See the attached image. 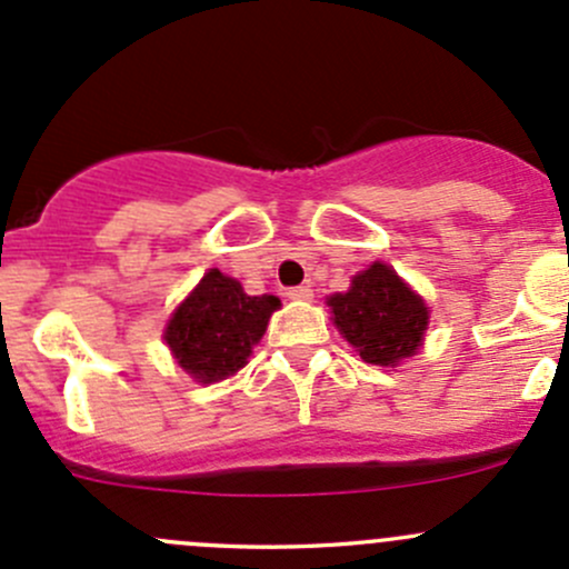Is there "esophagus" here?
Wrapping results in <instances>:
<instances>
[{
  "instance_id": "esophagus-1",
  "label": "esophagus",
  "mask_w": 569,
  "mask_h": 569,
  "mask_svg": "<svg viewBox=\"0 0 569 569\" xmlns=\"http://www.w3.org/2000/svg\"><path fill=\"white\" fill-rule=\"evenodd\" d=\"M286 297H289V300H297V302H308V300H313V291H311V286H295V289L286 291Z\"/></svg>"
}]
</instances>
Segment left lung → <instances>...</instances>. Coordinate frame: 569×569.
Instances as JSON below:
<instances>
[{
  "label": "left lung",
  "mask_w": 569,
  "mask_h": 569,
  "mask_svg": "<svg viewBox=\"0 0 569 569\" xmlns=\"http://www.w3.org/2000/svg\"><path fill=\"white\" fill-rule=\"evenodd\" d=\"M341 336L371 366H396L416 355L427 330V306L388 263L355 274L347 295L327 300Z\"/></svg>",
  "instance_id": "8db88e82"
}]
</instances>
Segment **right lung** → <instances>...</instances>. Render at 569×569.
Here are the masks:
<instances>
[{
    "label": "right lung",
    "mask_w": 569,
    "mask_h": 569,
    "mask_svg": "<svg viewBox=\"0 0 569 569\" xmlns=\"http://www.w3.org/2000/svg\"><path fill=\"white\" fill-rule=\"evenodd\" d=\"M278 306V297L244 295L239 280L211 269L173 313L164 341L194 380H226L248 363L252 343L261 341Z\"/></svg>",
    "instance_id": "right-lung-1"
}]
</instances>
